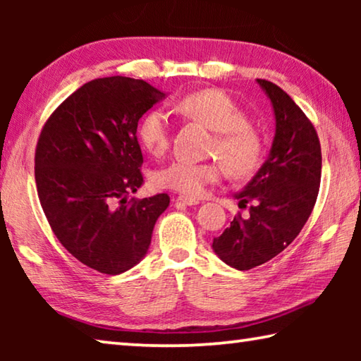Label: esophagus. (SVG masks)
Masks as SVG:
<instances>
[{"label": "esophagus", "instance_id": "obj_1", "mask_svg": "<svg viewBox=\"0 0 361 361\" xmlns=\"http://www.w3.org/2000/svg\"><path fill=\"white\" fill-rule=\"evenodd\" d=\"M176 202H180L183 205H197L199 199L188 197V195H178V197H176Z\"/></svg>", "mask_w": 361, "mask_h": 361}]
</instances>
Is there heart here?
<instances>
[{"label":"heart","mask_w":361,"mask_h":361,"mask_svg":"<svg viewBox=\"0 0 361 361\" xmlns=\"http://www.w3.org/2000/svg\"><path fill=\"white\" fill-rule=\"evenodd\" d=\"M178 109L215 133L210 152L221 161L189 162L175 159L154 173V185L185 195H200L209 185L223 178L226 170L234 178H248L262 162L264 145L248 124V116L229 94L219 89H202L186 94ZM172 124L167 111L154 108L138 124V140L154 156L169 149Z\"/></svg>","instance_id":"b5f03b06"}]
</instances>
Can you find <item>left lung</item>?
<instances>
[{
  "instance_id": "left-lung-1",
  "label": "left lung",
  "mask_w": 361,
  "mask_h": 361,
  "mask_svg": "<svg viewBox=\"0 0 361 361\" xmlns=\"http://www.w3.org/2000/svg\"><path fill=\"white\" fill-rule=\"evenodd\" d=\"M276 114V137L267 161L235 194L248 216L239 213L213 250L226 264L248 271L277 256L301 232L314 210L322 176V148L315 127L291 97L258 79Z\"/></svg>"
}]
</instances>
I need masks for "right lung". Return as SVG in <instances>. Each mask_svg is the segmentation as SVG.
<instances>
[{"mask_svg": "<svg viewBox=\"0 0 361 361\" xmlns=\"http://www.w3.org/2000/svg\"><path fill=\"white\" fill-rule=\"evenodd\" d=\"M164 97L143 79H94L49 116L36 145V189L54 234L108 276L142 261L170 204L167 194L127 200L143 185L138 121Z\"/></svg>", "mask_w": 361, "mask_h": 361, "instance_id": "right-lung-1", "label": "right lung"}]
</instances>
